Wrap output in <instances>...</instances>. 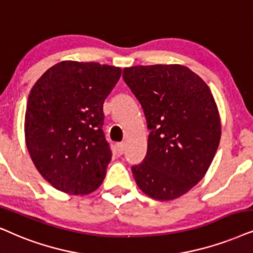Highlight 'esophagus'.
I'll use <instances>...</instances> for the list:
<instances>
[{
	"label": "esophagus",
	"mask_w": 253,
	"mask_h": 253,
	"mask_svg": "<svg viewBox=\"0 0 253 253\" xmlns=\"http://www.w3.org/2000/svg\"><path fill=\"white\" fill-rule=\"evenodd\" d=\"M116 147H117V151H119L120 155H123L124 150H126V143H123V142L117 143L116 144Z\"/></svg>",
	"instance_id": "1"
}]
</instances>
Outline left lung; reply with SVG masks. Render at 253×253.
Here are the masks:
<instances>
[{"label":"left lung","mask_w":253,"mask_h":253,"mask_svg":"<svg viewBox=\"0 0 253 253\" xmlns=\"http://www.w3.org/2000/svg\"><path fill=\"white\" fill-rule=\"evenodd\" d=\"M145 114L147 152L131 167L137 186L159 201L181 196L208 170L221 139L217 106L207 84L181 65L123 70Z\"/></svg>","instance_id":"left-lung-1"}]
</instances>
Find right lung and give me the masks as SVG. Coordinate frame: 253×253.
I'll return each mask as SVG.
<instances>
[{
	"mask_svg": "<svg viewBox=\"0 0 253 253\" xmlns=\"http://www.w3.org/2000/svg\"><path fill=\"white\" fill-rule=\"evenodd\" d=\"M120 67L66 60L45 72L29 94L25 143L38 172L58 191L84 195L97 189L111 160L103 103Z\"/></svg>",
	"mask_w": 253,
	"mask_h": 253,
	"instance_id": "1",
	"label": "right lung"
}]
</instances>
